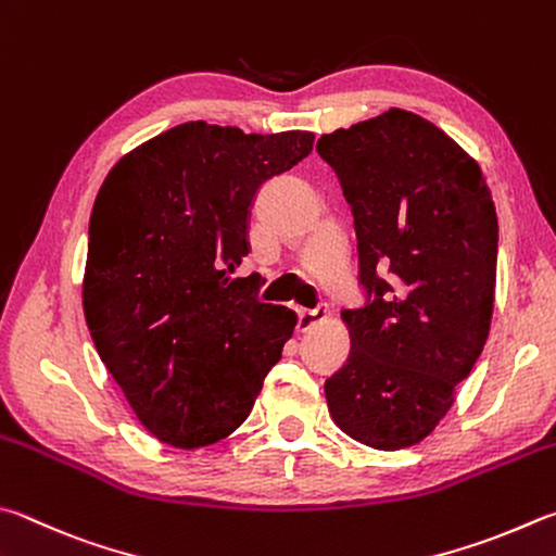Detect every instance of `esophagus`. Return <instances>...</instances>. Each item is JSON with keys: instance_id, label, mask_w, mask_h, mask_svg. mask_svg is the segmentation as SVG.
I'll return each instance as SVG.
<instances>
[{"instance_id": "1", "label": "esophagus", "mask_w": 556, "mask_h": 556, "mask_svg": "<svg viewBox=\"0 0 556 556\" xmlns=\"http://www.w3.org/2000/svg\"><path fill=\"white\" fill-rule=\"evenodd\" d=\"M326 320H328V308H320V306L313 308V311L296 308V328L299 330H311V328H316Z\"/></svg>"}]
</instances>
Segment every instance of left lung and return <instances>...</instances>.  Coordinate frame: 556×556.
Returning a JSON list of instances; mask_svg holds the SVG:
<instances>
[{
  "label": "left lung",
  "mask_w": 556,
  "mask_h": 556,
  "mask_svg": "<svg viewBox=\"0 0 556 556\" xmlns=\"http://www.w3.org/2000/svg\"><path fill=\"white\" fill-rule=\"evenodd\" d=\"M355 216L371 301L340 313L350 355L326 379L336 426L362 445H418L486 345L498 218L467 150L406 109L318 138Z\"/></svg>",
  "instance_id": "left-lung-1"
}]
</instances>
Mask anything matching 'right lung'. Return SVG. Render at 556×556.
Here are the masks:
<instances>
[{
  "mask_svg": "<svg viewBox=\"0 0 556 556\" xmlns=\"http://www.w3.org/2000/svg\"><path fill=\"white\" fill-rule=\"evenodd\" d=\"M313 138L187 121L126 153L99 189L85 320L130 410L165 445L228 438L294 332V311L257 301L255 275H233L260 187L299 165Z\"/></svg>",
  "mask_w": 556,
  "mask_h": 556,
  "instance_id": "obj_1",
  "label": "right lung"
}]
</instances>
